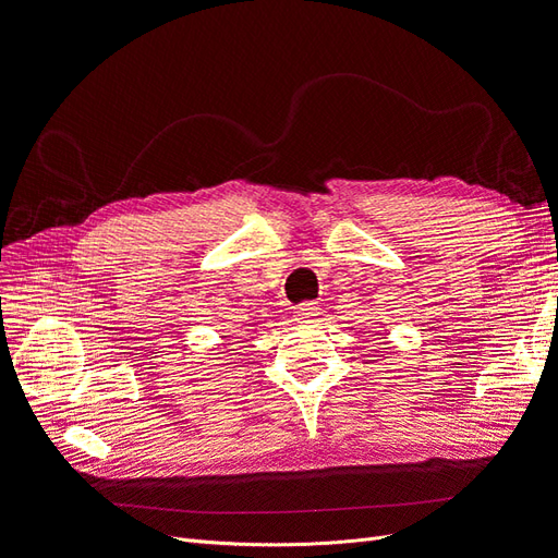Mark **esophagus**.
I'll use <instances>...</instances> for the list:
<instances>
[{"label": "esophagus", "mask_w": 558, "mask_h": 558, "mask_svg": "<svg viewBox=\"0 0 558 558\" xmlns=\"http://www.w3.org/2000/svg\"><path fill=\"white\" fill-rule=\"evenodd\" d=\"M295 320L300 324H307V320H314V316H318V305L316 302H302V305L295 307Z\"/></svg>", "instance_id": "esophagus-1"}]
</instances>
